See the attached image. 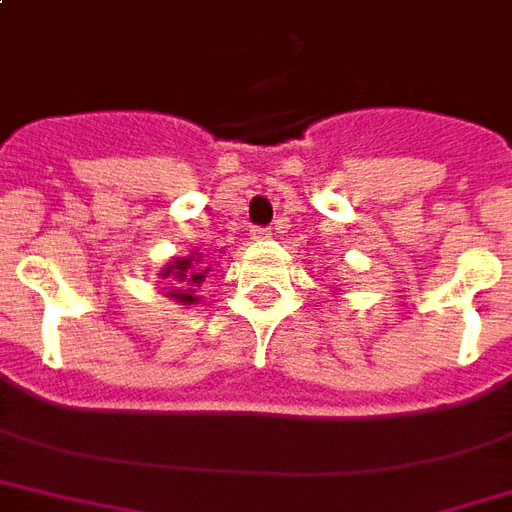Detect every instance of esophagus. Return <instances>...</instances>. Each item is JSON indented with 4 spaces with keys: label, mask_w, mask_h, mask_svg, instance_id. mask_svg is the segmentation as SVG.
Returning a JSON list of instances; mask_svg holds the SVG:
<instances>
[{
    "label": "esophagus",
    "mask_w": 512,
    "mask_h": 512,
    "mask_svg": "<svg viewBox=\"0 0 512 512\" xmlns=\"http://www.w3.org/2000/svg\"><path fill=\"white\" fill-rule=\"evenodd\" d=\"M251 234H253V240H270L272 229H267V226H253Z\"/></svg>",
    "instance_id": "obj_1"
}]
</instances>
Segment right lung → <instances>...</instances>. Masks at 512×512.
Returning a JSON list of instances; mask_svg holds the SVG:
<instances>
[{
    "label": "right lung",
    "instance_id": "right-lung-1",
    "mask_svg": "<svg viewBox=\"0 0 512 512\" xmlns=\"http://www.w3.org/2000/svg\"><path fill=\"white\" fill-rule=\"evenodd\" d=\"M207 272H210V267L202 261L199 253H191L186 259L169 261L167 267L161 270V278L169 280L167 297H172L180 305H194V302H199V297L194 294V286H199L205 280Z\"/></svg>",
    "mask_w": 512,
    "mask_h": 512
}]
</instances>
